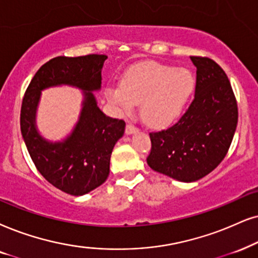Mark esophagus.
I'll list each match as a JSON object with an SVG mask.
<instances>
[{
  "mask_svg": "<svg viewBox=\"0 0 258 258\" xmlns=\"http://www.w3.org/2000/svg\"><path fill=\"white\" fill-rule=\"evenodd\" d=\"M125 132H126V135L128 136V135H133V133H137L138 132V128H137L136 126H133L132 123H127L126 125V130H125Z\"/></svg>",
  "mask_w": 258,
  "mask_h": 258,
  "instance_id": "obj_1",
  "label": "esophagus"
}]
</instances>
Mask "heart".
<instances>
[{
  "label": "heart",
  "instance_id": "b5f03b06",
  "mask_svg": "<svg viewBox=\"0 0 258 258\" xmlns=\"http://www.w3.org/2000/svg\"><path fill=\"white\" fill-rule=\"evenodd\" d=\"M197 89V77L185 68L159 63L136 65L123 75L120 86L106 88V97L121 112L140 102V114L150 126H167L187 108Z\"/></svg>",
  "mask_w": 258,
  "mask_h": 258
}]
</instances>
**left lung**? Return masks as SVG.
<instances>
[{
  "label": "left lung",
  "instance_id": "1",
  "mask_svg": "<svg viewBox=\"0 0 258 258\" xmlns=\"http://www.w3.org/2000/svg\"><path fill=\"white\" fill-rule=\"evenodd\" d=\"M197 89L190 106L174 126L150 133L146 158L152 170L181 182L213 171L229 151L238 122L237 101L225 71L207 57H190Z\"/></svg>",
  "mask_w": 258,
  "mask_h": 258
}]
</instances>
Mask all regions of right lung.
Returning <instances> with one entry per match:
<instances>
[{"instance_id": "right-lung-1", "label": "right lung", "mask_w": 258, "mask_h": 258, "mask_svg": "<svg viewBox=\"0 0 258 258\" xmlns=\"http://www.w3.org/2000/svg\"><path fill=\"white\" fill-rule=\"evenodd\" d=\"M106 59L105 54L52 58L32 78L22 100L21 135L32 161L52 185L75 197L107 180L113 148L125 132V121L107 116L93 94L101 89ZM58 85L81 89L84 102L73 132L61 142H50L37 132L35 118L41 90Z\"/></svg>"}]
</instances>
